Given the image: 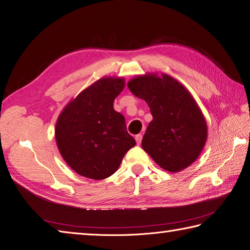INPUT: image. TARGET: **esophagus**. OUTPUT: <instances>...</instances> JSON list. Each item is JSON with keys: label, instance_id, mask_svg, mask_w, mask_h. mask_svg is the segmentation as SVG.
Wrapping results in <instances>:
<instances>
[{"label": "esophagus", "instance_id": "1", "mask_svg": "<svg viewBox=\"0 0 250 250\" xmlns=\"http://www.w3.org/2000/svg\"><path fill=\"white\" fill-rule=\"evenodd\" d=\"M142 139H143V135L140 133V134H137L135 135V142H137V144L139 145V144H141L142 142Z\"/></svg>", "mask_w": 250, "mask_h": 250}]
</instances>
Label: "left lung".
Listing matches in <instances>:
<instances>
[{"mask_svg": "<svg viewBox=\"0 0 250 250\" xmlns=\"http://www.w3.org/2000/svg\"><path fill=\"white\" fill-rule=\"evenodd\" d=\"M130 92L145 100L153 120L142 147L165 170L178 172L194 163L206 145V120L190 93L168 75L149 74L128 82Z\"/></svg>", "mask_w": 250, "mask_h": 250, "instance_id": "8db88e82", "label": "left lung"}]
</instances>
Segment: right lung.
<instances>
[{
  "label": "right lung",
  "instance_id": "1",
  "mask_svg": "<svg viewBox=\"0 0 250 250\" xmlns=\"http://www.w3.org/2000/svg\"><path fill=\"white\" fill-rule=\"evenodd\" d=\"M124 79L103 78L80 93L60 113L55 138L65 163L80 175L100 180L120 167L135 145L125 118L113 109Z\"/></svg>",
  "mask_w": 250,
  "mask_h": 250
}]
</instances>
